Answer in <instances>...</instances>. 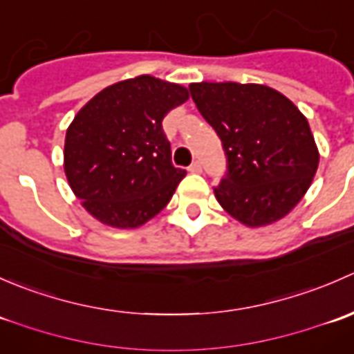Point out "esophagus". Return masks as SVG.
<instances>
[{
  "mask_svg": "<svg viewBox=\"0 0 354 354\" xmlns=\"http://www.w3.org/2000/svg\"><path fill=\"white\" fill-rule=\"evenodd\" d=\"M188 171H190V173H202V164H200L198 160H194V162L188 166Z\"/></svg>",
  "mask_w": 354,
  "mask_h": 354,
  "instance_id": "obj_1",
  "label": "esophagus"
}]
</instances>
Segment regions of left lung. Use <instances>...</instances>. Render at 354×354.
Wrapping results in <instances>:
<instances>
[{"label":"left lung","instance_id":"8db88e82","mask_svg":"<svg viewBox=\"0 0 354 354\" xmlns=\"http://www.w3.org/2000/svg\"><path fill=\"white\" fill-rule=\"evenodd\" d=\"M190 94L226 154L227 173L214 188L217 202L252 227L286 216L319 167L306 118L266 85L200 82L190 84Z\"/></svg>","mask_w":354,"mask_h":354}]
</instances>
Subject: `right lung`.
Returning <instances> with one entry per match:
<instances>
[{"instance_id":"1","label":"right lung","mask_w":354,"mask_h":354,"mask_svg":"<svg viewBox=\"0 0 354 354\" xmlns=\"http://www.w3.org/2000/svg\"><path fill=\"white\" fill-rule=\"evenodd\" d=\"M188 91L151 75L109 85L66 130L65 173L82 205L113 227H138L167 205L187 171L171 162L162 120Z\"/></svg>"}]
</instances>
